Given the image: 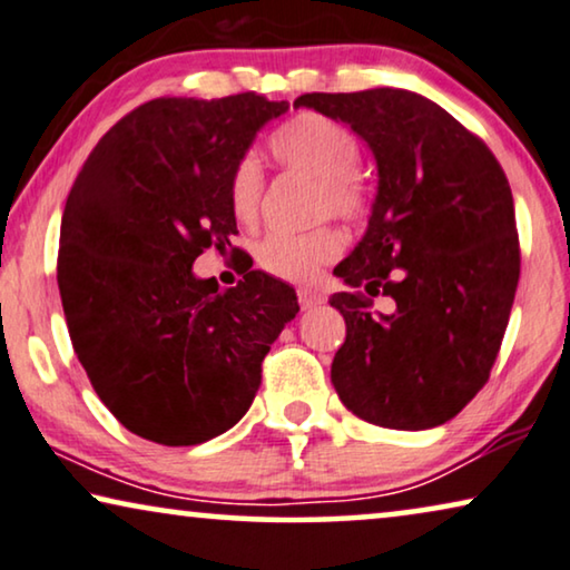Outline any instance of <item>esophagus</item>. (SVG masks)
Here are the masks:
<instances>
[{"label":"esophagus","mask_w":570,"mask_h":570,"mask_svg":"<svg viewBox=\"0 0 570 570\" xmlns=\"http://www.w3.org/2000/svg\"><path fill=\"white\" fill-rule=\"evenodd\" d=\"M296 299H299L302 309H312V307H317V304H323V294L315 292V288L302 286V288H296Z\"/></svg>","instance_id":"obj_1"}]
</instances>
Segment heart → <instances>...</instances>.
<instances>
[{
    "mask_svg": "<svg viewBox=\"0 0 570 570\" xmlns=\"http://www.w3.org/2000/svg\"><path fill=\"white\" fill-rule=\"evenodd\" d=\"M268 151L282 167L317 178V214H335L356 222L366 212V188L356 175L362 144L358 136L335 118L302 114L284 124L268 139ZM263 170L258 159L245 157L229 175V208L237 222L253 224L261 214ZM341 235L333 227L307 232H271L255 247V261L271 276L286 282H312L320 268L338 258Z\"/></svg>",
    "mask_w": 570,
    "mask_h": 570,
    "instance_id": "b5f03b06",
    "label": "heart"
}]
</instances>
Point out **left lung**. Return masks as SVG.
Listing matches in <instances>:
<instances>
[{"instance_id":"1","label":"left lung","mask_w":570,"mask_h":570,"mask_svg":"<svg viewBox=\"0 0 570 570\" xmlns=\"http://www.w3.org/2000/svg\"><path fill=\"white\" fill-rule=\"evenodd\" d=\"M294 108L351 126L376 159L366 232L333 274L346 320L333 387L400 431L452 421L488 382L519 284L514 198L493 151L442 106L392 87L309 92ZM393 299L376 313L373 296Z\"/></svg>"}]
</instances>
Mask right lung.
I'll list each match as a JSON object with an SVG mask.
<instances>
[{"mask_svg":"<svg viewBox=\"0 0 570 570\" xmlns=\"http://www.w3.org/2000/svg\"><path fill=\"white\" fill-rule=\"evenodd\" d=\"M286 110L255 92L149 100L102 136L69 190L56 266L69 338L136 436L194 446L235 426L299 312L294 288L253 263L227 292L194 274L206 247H232L229 175Z\"/></svg>","mask_w":570,"mask_h":570,"instance_id":"right-lung-1","label":"right lung"}]
</instances>
